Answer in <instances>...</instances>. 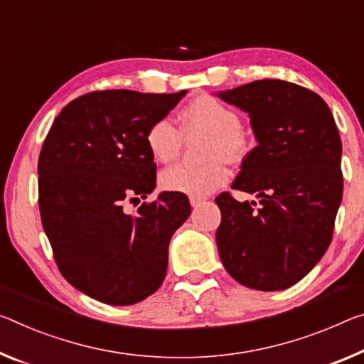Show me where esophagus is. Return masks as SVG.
Segmentation results:
<instances>
[{
    "label": "esophagus",
    "instance_id": "esophagus-1",
    "mask_svg": "<svg viewBox=\"0 0 364 364\" xmlns=\"http://www.w3.org/2000/svg\"><path fill=\"white\" fill-rule=\"evenodd\" d=\"M205 200V198H203V196H191V198H189V203H191V205L193 207H198V205H200Z\"/></svg>",
    "mask_w": 364,
    "mask_h": 364
}]
</instances>
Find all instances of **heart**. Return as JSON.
Returning <instances> with one entry per match:
<instances>
[{
  "instance_id": "obj_1",
  "label": "heart",
  "mask_w": 364,
  "mask_h": 364,
  "mask_svg": "<svg viewBox=\"0 0 364 364\" xmlns=\"http://www.w3.org/2000/svg\"><path fill=\"white\" fill-rule=\"evenodd\" d=\"M184 134L209 131L203 165L176 164L161 171L160 184L166 191L191 196H207L228 180L227 161L243 159L250 147V136L240 126L238 113L213 97H199L180 113ZM146 146L159 164H170L178 157L183 146V134L168 118L157 119L146 132Z\"/></svg>"
}]
</instances>
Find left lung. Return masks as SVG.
<instances>
[{"mask_svg":"<svg viewBox=\"0 0 364 364\" xmlns=\"http://www.w3.org/2000/svg\"><path fill=\"white\" fill-rule=\"evenodd\" d=\"M218 99L247 113L257 146L233 189L215 198V238L227 272L247 288L279 291L313 270L331 245L342 203V141L327 103L301 85L262 79L222 90Z\"/></svg>","mask_w":364,"mask_h":364,"instance_id":"1","label":"left lung"}]
</instances>
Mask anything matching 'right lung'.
I'll return each mask as SVG.
<instances>
[{
    "instance_id": "right-lung-1",
    "label": "right lung",
    "mask_w": 364,
    "mask_h": 364,
    "mask_svg": "<svg viewBox=\"0 0 364 364\" xmlns=\"http://www.w3.org/2000/svg\"><path fill=\"white\" fill-rule=\"evenodd\" d=\"M186 94L102 90L61 109L38 157V205L63 277L105 304L129 306L159 290L168 245L191 213L164 191L134 215L126 204L155 189L146 132Z\"/></svg>"
}]
</instances>
